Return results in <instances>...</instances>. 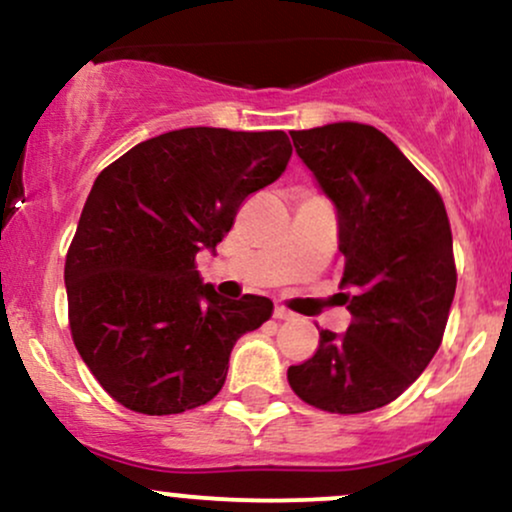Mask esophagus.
I'll return each instance as SVG.
<instances>
[{
    "label": "esophagus",
    "instance_id": "34e87169",
    "mask_svg": "<svg viewBox=\"0 0 512 512\" xmlns=\"http://www.w3.org/2000/svg\"><path fill=\"white\" fill-rule=\"evenodd\" d=\"M274 317H276V320H293V313L289 308H284V305H276Z\"/></svg>",
    "mask_w": 512,
    "mask_h": 512
}]
</instances>
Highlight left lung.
Wrapping results in <instances>:
<instances>
[{
  "label": "left lung",
  "instance_id": "obj_1",
  "mask_svg": "<svg viewBox=\"0 0 512 512\" xmlns=\"http://www.w3.org/2000/svg\"><path fill=\"white\" fill-rule=\"evenodd\" d=\"M291 139L337 209V296L354 320L344 334L322 330L289 385L322 411H373L402 395L443 342L457 286L448 211L380 129L332 122Z\"/></svg>",
  "mask_w": 512,
  "mask_h": 512
}]
</instances>
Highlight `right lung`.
<instances>
[{
  "label": "right lung",
  "instance_id": "right-lung-1",
  "mask_svg": "<svg viewBox=\"0 0 512 512\" xmlns=\"http://www.w3.org/2000/svg\"><path fill=\"white\" fill-rule=\"evenodd\" d=\"M291 151L281 129L185 127L137 144L93 182L64 262L69 330L122 407H202L226 383L233 344L272 317L269 298L228 301L202 284L195 257L216 250Z\"/></svg>",
  "mask_w": 512,
  "mask_h": 512
}]
</instances>
